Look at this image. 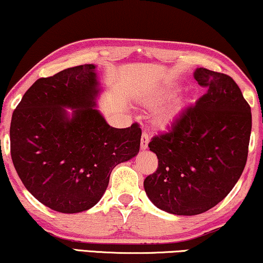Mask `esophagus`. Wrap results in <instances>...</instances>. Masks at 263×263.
Here are the masks:
<instances>
[{
    "label": "esophagus",
    "mask_w": 263,
    "mask_h": 263,
    "mask_svg": "<svg viewBox=\"0 0 263 263\" xmlns=\"http://www.w3.org/2000/svg\"><path fill=\"white\" fill-rule=\"evenodd\" d=\"M148 143H149L148 134L145 131H143L142 138H141V148L142 149H147L148 148Z\"/></svg>",
    "instance_id": "obj_1"
}]
</instances>
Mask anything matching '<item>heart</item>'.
Masks as SVG:
<instances>
[{"instance_id":"obj_1","label":"heart","mask_w":263,"mask_h":263,"mask_svg":"<svg viewBox=\"0 0 263 263\" xmlns=\"http://www.w3.org/2000/svg\"><path fill=\"white\" fill-rule=\"evenodd\" d=\"M176 114V109L175 108H170L167 109V110L162 111L160 115H159L158 118V122L160 125H167L168 122H170L172 119H174V116Z\"/></svg>"}]
</instances>
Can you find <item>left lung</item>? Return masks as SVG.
Wrapping results in <instances>:
<instances>
[{
  "label": "left lung",
  "mask_w": 263,
  "mask_h": 263,
  "mask_svg": "<svg viewBox=\"0 0 263 263\" xmlns=\"http://www.w3.org/2000/svg\"><path fill=\"white\" fill-rule=\"evenodd\" d=\"M194 78L205 95L148 144L158 168L144 179L145 193L174 215L202 214L223 200L244 171L250 142L251 108L234 80L205 68Z\"/></svg>",
  "instance_id": "obj_1"
}]
</instances>
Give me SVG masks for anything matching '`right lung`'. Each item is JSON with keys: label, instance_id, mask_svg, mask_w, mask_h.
<instances>
[{"label": "right lung", "instance_id": "1", "mask_svg": "<svg viewBox=\"0 0 263 263\" xmlns=\"http://www.w3.org/2000/svg\"><path fill=\"white\" fill-rule=\"evenodd\" d=\"M96 66L85 64L41 78L13 111L11 156L25 188L63 214L101 200L112 168L139 152L142 129L107 124L96 109ZM64 107L75 108L72 118Z\"/></svg>", "mask_w": 263, "mask_h": 263}]
</instances>
